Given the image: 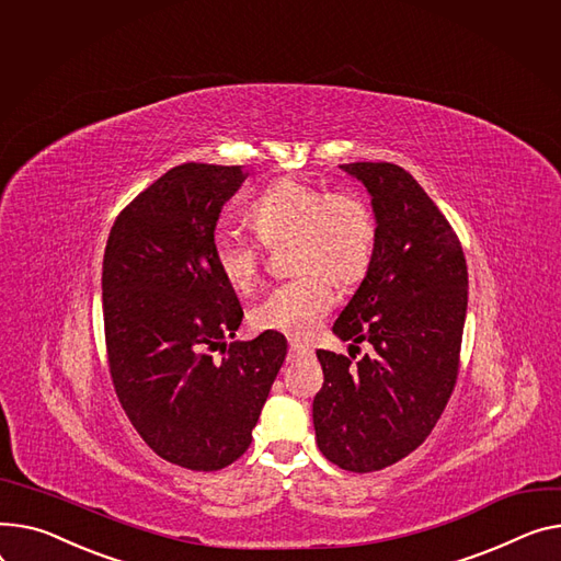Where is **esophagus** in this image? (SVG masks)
<instances>
[{
  "instance_id": "34e87169",
  "label": "esophagus",
  "mask_w": 561,
  "mask_h": 561,
  "mask_svg": "<svg viewBox=\"0 0 561 561\" xmlns=\"http://www.w3.org/2000/svg\"><path fill=\"white\" fill-rule=\"evenodd\" d=\"M307 356H313V350H311V345L297 343V341H290V343H288V360L307 358Z\"/></svg>"
}]
</instances>
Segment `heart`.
Returning a JSON list of instances; mask_svg holds the SVG:
<instances>
[{
	"mask_svg": "<svg viewBox=\"0 0 561 561\" xmlns=\"http://www.w3.org/2000/svg\"><path fill=\"white\" fill-rule=\"evenodd\" d=\"M248 220L266 245L290 237L293 268L300 271L252 307V327L311 339L333 302L330 279L354 284L367 273L377 241L375 216L356 194L277 178L250 201ZM211 261L234 290L248 293L259 282L261 243L220 228L211 237Z\"/></svg>",
	"mask_w": 561,
	"mask_h": 561,
	"instance_id": "b5f03b06",
	"label": "heart"
}]
</instances>
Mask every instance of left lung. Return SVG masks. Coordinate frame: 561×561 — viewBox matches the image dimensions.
Wrapping results in <instances>:
<instances>
[{
	"label": "left lung",
	"instance_id": "8db88e82",
	"mask_svg": "<svg viewBox=\"0 0 561 561\" xmlns=\"http://www.w3.org/2000/svg\"><path fill=\"white\" fill-rule=\"evenodd\" d=\"M341 169L358 180L377 222L375 254L331 331L358 363L318 350L313 399L320 451L341 469L379 471L428 437L451 397L467 318V264L458 237L417 180L390 162Z\"/></svg>",
	"mask_w": 561,
	"mask_h": 561
}]
</instances>
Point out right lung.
Segmentation results:
<instances>
[{
    "label": "right lung",
    "mask_w": 561,
    "mask_h": 561,
    "mask_svg": "<svg viewBox=\"0 0 561 561\" xmlns=\"http://www.w3.org/2000/svg\"><path fill=\"white\" fill-rule=\"evenodd\" d=\"M243 167L180 164L115 220L103 254V322L112 381L151 449L180 467L216 471L245 454L286 356L264 331L226 339L243 320L211 261L216 220ZM222 346L216 362L210 352Z\"/></svg>",
    "instance_id": "1"
}]
</instances>
